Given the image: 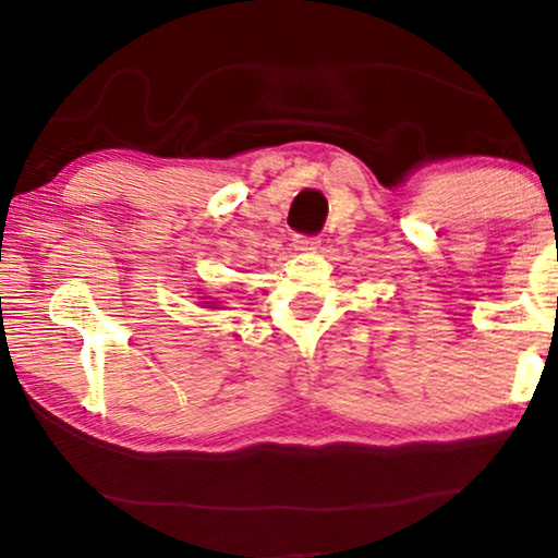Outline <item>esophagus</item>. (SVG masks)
<instances>
[{
	"mask_svg": "<svg viewBox=\"0 0 558 558\" xmlns=\"http://www.w3.org/2000/svg\"><path fill=\"white\" fill-rule=\"evenodd\" d=\"M292 241H294V248H296V251H312V248H317V246H319V239H317V235H304V233H296Z\"/></svg>",
	"mask_w": 558,
	"mask_h": 558,
	"instance_id": "34e87169",
	"label": "esophagus"
}]
</instances>
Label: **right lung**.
Here are the masks:
<instances>
[{"instance_id": "1", "label": "right lung", "mask_w": 558, "mask_h": 558, "mask_svg": "<svg viewBox=\"0 0 558 558\" xmlns=\"http://www.w3.org/2000/svg\"><path fill=\"white\" fill-rule=\"evenodd\" d=\"M205 304H208V302H205Z\"/></svg>"}]
</instances>
